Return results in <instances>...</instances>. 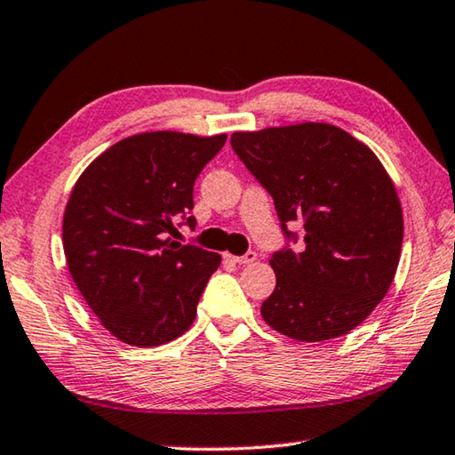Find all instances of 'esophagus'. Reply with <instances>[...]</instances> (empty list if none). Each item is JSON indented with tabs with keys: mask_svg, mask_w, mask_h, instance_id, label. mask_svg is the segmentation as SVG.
<instances>
[{
	"mask_svg": "<svg viewBox=\"0 0 455 455\" xmlns=\"http://www.w3.org/2000/svg\"><path fill=\"white\" fill-rule=\"evenodd\" d=\"M227 259L233 260V263H236V265H251V263H255V260H257V252H246V255H243V257L227 255Z\"/></svg>",
	"mask_w": 455,
	"mask_h": 455,
	"instance_id": "34e87169",
	"label": "esophagus"
}]
</instances>
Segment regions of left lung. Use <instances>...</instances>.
Masks as SVG:
<instances>
[{
    "label": "left lung",
    "mask_w": 455,
    "mask_h": 455,
    "mask_svg": "<svg viewBox=\"0 0 455 455\" xmlns=\"http://www.w3.org/2000/svg\"><path fill=\"white\" fill-rule=\"evenodd\" d=\"M238 158L271 192L276 212L305 227V249L268 260L276 275L260 307L268 327L321 343L365 321L394 281L403 212L379 158L343 128L301 122L230 136Z\"/></svg>",
    "instance_id": "left-lung-1"
}]
</instances>
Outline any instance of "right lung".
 <instances>
[{
	"label": "right lung",
	"instance_id": "obj_1",
	"mask_svg": "<svg viewBox=\"0 0 455 455\" xmlns=\"http://www.w3.org/2000/svg\"><path fill=\"white\" fill-rule=\"evenodd\" d=\"M227 134L156 130L112 144L76 180L64 211L68 271L98 321L132 347L187 333L219 252L172 241L192 187ZM187 222L195 227V217Z\"/></svg>",
	"mask_w": 455,
	"mask_h": 455
}]
</instances>
